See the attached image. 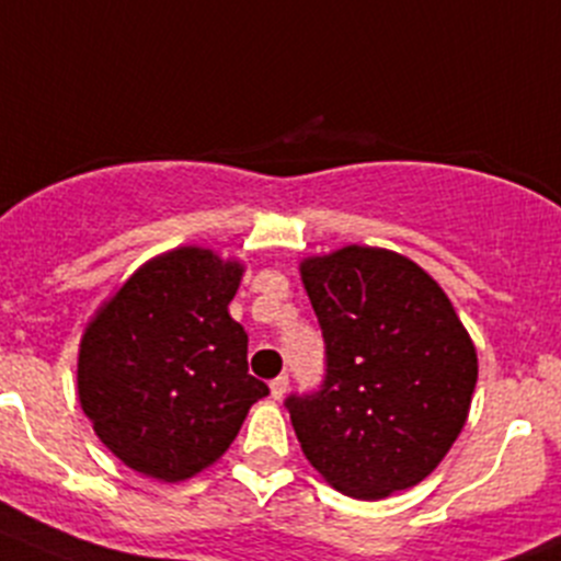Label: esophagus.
I'll return each mask as SVG.
<instances>
[{
    "instance_id": "obj_1",
    "label": "esophagus",
    "mask_w": 561,
    "mask_h": 561,
    "mask_svg": "<svg viewBox=\"0 0 561 561\" xmlns=\"http://www.w3.org/2000/svg\"><path fill=\"white\" fill-rule=\"evenodd\" d=\"M287 394V375H279V378L271 380V397L274 400H282Z\"/></svg>"
}]
</instances>
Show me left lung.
<instances>
[{
  "instance_id": "obj_1",
  "label": "left lung",
  "mask_w": 561,
  "mask_h": 561,
  "mask_svg": "<svg viewBox=\"0 0 561 561\" xmlns=\"http://www.w3.org/2000/svg\"><path fill=\"white\" fill-rule=\"evenodd\" d=\"M325 340L320 391L287 397L293 431L340 493L378 502L433 474L469 419L477 347L413 260L342 247L301 260Z\"/></svg>"
}]
</instances>
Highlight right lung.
<instances>
[{
	"mask_svg": "<svg viewBox=\"0 0 561 561\" xmlns=\"http://www.w3.org/2000/svg\"><path fill=\"white\" fill-rule=\"evenodd\" d=\"M241 260L178 247L134 271L87 323L79 402L128 469L183 482L230 449L268 386L249 375V336L230 318Z\"/></svg>",
	"mask_w": 561,
	"mask_h": 561,
	"instance_id": "obj_1",
	"label": "right lung"
}]
</instances>
